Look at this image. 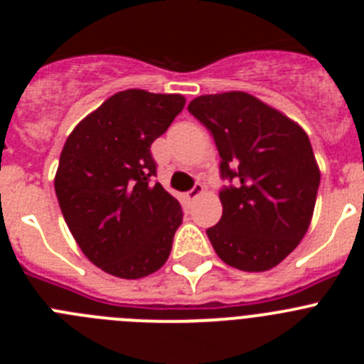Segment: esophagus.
<instances>
[{
  "label": "esophagus",
  "mask_w": 364,
  "mask_h": 364,
  "mask_svg": "<svg viewBox=\"0 0 364 364\" xmlns=\"http://www.w3.org/2000/svg\"><path fill=\"white\" fill-rule=\"evenodd\" d=\"M202 191H204V186H202V184H195L191 189H189L188 193H186L184 197L188 198V200H193V198H197Z\"/></svg>",
  "instance_id": "34e87169"
}]
</instances>
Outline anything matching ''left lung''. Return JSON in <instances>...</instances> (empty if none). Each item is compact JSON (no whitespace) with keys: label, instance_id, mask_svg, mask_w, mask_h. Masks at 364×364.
<instances>
[{"label":"left lung","instance_id":"left-lung-1","mask_svg":"<svg viewBox=\"0 0 364 364\" xmlns=\"http://www.w3.org/2000/svg\"><path fill=\"white\" fill-rule=\"evenodd\" d=\"M188 111L220 154L222 217L205 230L226 264L266 272L294 252L314 215L321 173L301 125L247 92L198 96Z\"/></svg>","mask_w":364,"mask_h":364}]
</instances>
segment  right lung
<instances>
[{"mask_svg":"<svg viewBox=\"0 0 364 364\" xmlns=\"http://www.w3.org/2000/svg\"><path fill=\"white\" fill-rule=\"evenodd\" d=\"M184 104L180 95L117 92L74 127L60 154L54 189L63 218L87 259L114 277H146L171 253L184 213L151 182V144Z\"/></svg>","mask_w":364,"mask_h":364,"instance_id":"obj_1","label":"right lung"}]
</instances>
